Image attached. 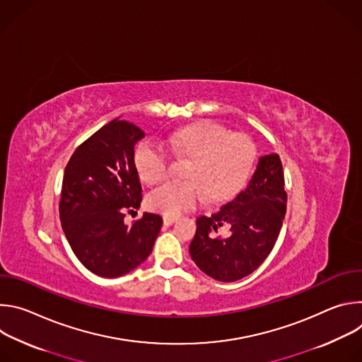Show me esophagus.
I'll use <instances>...</instances> for the list:
<instances>
[{
	"label": "esophagus",
	"mask_w": 362,
	"mask_h": 362,
	"mask_svg": "<svg viewBox=\"0 0 362 362\" xmlns=\"http://www.w3.org/2000/svg\"><path fill=\"white\" fill-rule=\"evenodd\" d=\"M176 219H177V216H170V215H165V216H163V223H165L166 226H170L172 223H175V222H176Z\"/></svg>",
	"instance_id": "esophagus-1"
}]
</instances>
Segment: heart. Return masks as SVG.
<instances>
[{
	"instance_id": "heart-1",
	"label": "heart",
	"mask_w": 362,
	"mask_h": 362,
	"mask_svg": "<svg viewBox=\"0 0 362 362\" xmlns=\"http://www.w3.org/2000/svg\"><path fill=\"white\" fill-rule=\"evenodd\" d=\"M166 149L141 143L134 150L139 177L150 186L160 185L172 175V156L187 160L185 180L169 182L147 197L151 211L177 216L204 197L214 203L235 199L253 176L257 148L245 133H232L221 123L199 122L170 134Z\"/></svg>"
}]
</instances>
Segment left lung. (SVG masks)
I'll list each match as a JSON object with an SVG mask.
<instances>
[{
	"instance_id": "8db88e82",
	"label": "left lung",
	"mask_w": 362,
	"mask_h": 362,
	"mask_svg": "<svg viewBox=\"0 0 362 362\" xmlns=\"http://www.w3.org/2000/svg\"><path fill=\"white\" fill-rule=\"evenodd\" d=\"M285 176L276 153L259 159L246 190L211 216L197 218L189 246L194 264L211 278L233 282L252 274L272 252L286 212ZM228 228L222 237L218 230Z\"/></svg>"
}]
</instances>
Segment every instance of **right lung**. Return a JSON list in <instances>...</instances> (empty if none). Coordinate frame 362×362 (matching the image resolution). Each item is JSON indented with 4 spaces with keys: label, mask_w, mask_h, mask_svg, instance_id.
<instances>
[{
    "label": "right lung",
    "mask_w": 362,
    "mask_h": 362,
    "mask_svg": "<svg viewBox=\"0 0 362 362\" xmlns=\"http://www.w3.org/2000/svg\"><path fill=\"white\" fill-rule=\"evenodd\" d=\"M143 136L136 124L115 119L77 146L64 170L59 204L64 235L77 259L103 278L144 262L163 225L153 214L124 225L141 202L133 147Z\"/></svg>",
    "instance_id": "right-lung-1"
}]
</instances>
